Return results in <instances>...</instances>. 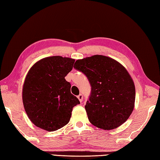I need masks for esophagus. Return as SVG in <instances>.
Instances as JSON below:
<instances>
[{
    "instance_id": "esophagus-1",
    "label": "esophagus",
    "mask_w": 160,
    "mask_h": 160,
    "mask_svg": "<svg viewBox=\"0 0 160 160\" xmlns=\"http://www.w3.org/2000/svg\"><path fill=\"white\" fill-rule=\"evenodd\" d=\"M78 98L79 99V101L80 102H82V99H83V96L82 94H79L78 96Z\"/></svg>"
}]
</instances>
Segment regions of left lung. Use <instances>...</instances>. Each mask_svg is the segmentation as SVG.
I'll list each match as a JSON object with an SVG mask.
<instances>
[{
    "label": "left lung",
    "mask_w": 160,
    "mask_h": 160,
    "mask_svg": "<svg viewBox=\"0 0 160 160\" xmlns=\"http://www.w3.org/2000/svg\"><path fill=\"white\" fill-rule=\"evenodd\" d=\"M73 67L85 75L92 87L84 107L90 123L105 130L125 123L135 101L134 84L126 68L99 55L78 59Z\"/></svg>",
    "instance_id": "1"
}]
</instances>
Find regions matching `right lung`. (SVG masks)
Instances as JSON below:
<instances>
[{
  "label": "right lung",
  "mask_w": 160,
  "mask_h": 160,
  "mask_svg": "<svg viewBox=\"0 0 160 160\" xmlns=\"http://www.w3.org/2000/svg\"><path fill=\"white\" fill-rule=\"evenodd\" d=\"M74 62L69 58L52 56L36 62L28 71L23 102L28 118L37 127L51 132L69 122L73 108L80 104L65 80Z\"/></svg>",
  "instance_id": "add662e5"
}]
</instances>
